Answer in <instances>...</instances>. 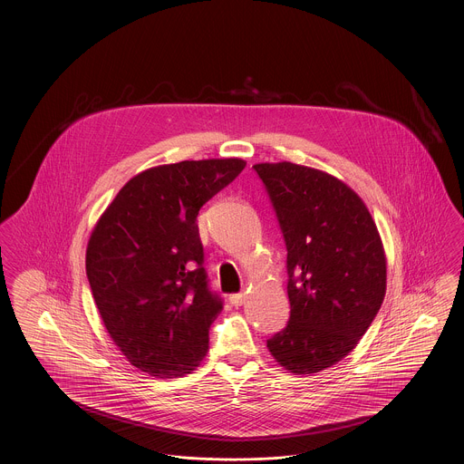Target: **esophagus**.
<instances>
[{"instance_id":"1","label":"esophagus","mask_w":464,"mask_h":464,"mask_svg":"<svg viewBox=\"0 0 464 464\" xmlns=\"http://www.w3.org/2000/svg\"><path fill=\"white\" fill-rule=\"evenodd\" d=\"M229 302H231L235 307L242 305V304L246 302V293H235V295H231V296H229Z\"/></svg>"}]
</instances>
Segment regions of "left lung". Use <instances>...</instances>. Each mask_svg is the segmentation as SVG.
Segmentation results:
<instances>
[{
	"mask_svg": "<svg viewBox=\"0 0 464 464\" xmlns=\"http://www.w3.org/2000/svg\"><path fill=\"white\" fill-rule=\"evenodd\" d=\"M287 250L289 321L266 341L285 371L314 374L346 357L387 289L378 227L344 181L293 162L256 164Z\"/></svg>",
	"mask_w": 464,
	"mask_h": 464,
	"instance_id": "8db88e82",
	"label": "left lung"
}]
</instances>
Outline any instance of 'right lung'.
<instances>
[{"mask_svg":"<svg viewBox=\"0 0 464 464\" xmlns=\"http://www.w3.org/2000/svg\"><path fill=\"white\" fill-rule=\"evenodd\" d=\"M244 168L208 159L146 169L92 231L86 276L101 318L127 360L155 378L185 376L207 357L222 300L208 287L196 218Z\"/></svg>","mask_w":464,"mask_h":464,"instance_id":"1","label":"right lung"}]
</instances>
